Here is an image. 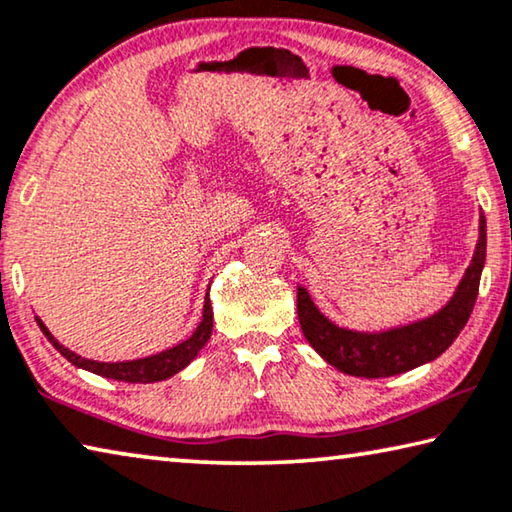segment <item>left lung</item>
I'll use <instances>...</instances> for the list:
<instances>
[{"instance_id":"left-lung-1","label":"left lung","mask_w":512,"mask_h":512,"mask_svg":"<svg viewBox=\"0 0 512 512\" xmlns=\"http://www.w3.org/2000/svg\"><path fill=\"white\" fill-rule=\"evenodd\" d=\"M485 247L487 231L485 217L481 215L476 251L471 256L465 277L444 309L423 320L410 322V325L387 329V332H355V329L334 325L313 304L309 290L297 286V316H300L304 338L327 364H332L341 373L368 377V380L391 377L428 364L448 350V345L458 338L474 311L485 265Z\"/></svg>"}]
</instances>
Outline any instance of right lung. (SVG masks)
Returning a JSON list of instances; mask_svg holds the SVG:
<instances>
[{
	"instance_id": "right-lung-1",
	"label": "right lung",
	"mask_w": 512,
	"mask_h": 512,
	"mask_svg": "<svg viewBox=\"0 0 512 512\" xmlns=\"http://www.w3.org/2000/svg\"><path fill=\"white\" fill-rule=\"evenodd\" d=\"M36 322L38 327H41V332L47 336V341H50L73 366L84 368V371L96 373L100 377H109V380L148 384V382H162L167 380V377L180 373L196 355H199L201 348L208 343V338L212 334V306H210V297L206 295L199 327H196L194 334L190 338H185L183 343H178L174 348L164 352H157V355L144 357V359H132V361H96V359L80 357L77 352L68 350L66 345H61L38 316H36Z\"/></svg>"
}]
</instances>
